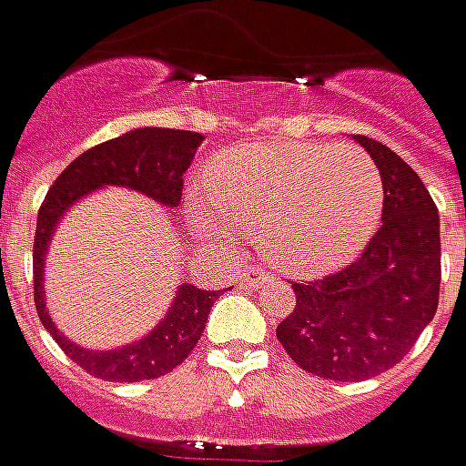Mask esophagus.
Here are the masks:
<instances>
[{
	"mask_svg": "<svg viewBox=\"0 0 466 466\" xmlns=\"http://www.w3.org/2000/svg\"><path fill=\"white\" fill-rule=\"evenodd\" d=\"M272 279V275L267 272V269H262V267H244V269H239V275H237V282L242 285V288H262V285H267Z\"/></svg>",
	"mask_w": 466,
	"mask_h": 466,
	"instance_id": "esophagus-1",
	"label": "esophagus"
}]
</instances>
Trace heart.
Segmentation results:
<instances>
[{"instance_id":"heart-1","label":"heart","mask_w":466,"mask_h":466,"mask_svg":"<svg viewBox=\"0 0 466 466\" xmlns=\"http://www.w3.org/2000/svg\"><path fill=\"white\" fill-rule=\"evenodd\" d=\"M207 197L191 201L201 232L255 234L295 275H323L360 255L383 214V177L353 143H244L207 166Z\"/></svg>"}]
</instances>
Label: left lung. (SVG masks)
Masks as SVG:
<instances>
[{
  "mask_svg": "<svg viewBox=\"0 0 466 466\" xmlns=\"http://www.w3.org/2000/svg\"><path fill=\"white\" fill-rule=\"evenodd\" d=\"M383 177L380 229L356 262L292 282L295 310L278 325L288 356L312 376L363 380L401 360L439 305L441 239L431 194L389 146L356 136Z\"/></svg>",
  "mask_w": 466,
  "mask_h": 466,
  "instance_id": "1",
  "label": "left lung"
}]
</instances>
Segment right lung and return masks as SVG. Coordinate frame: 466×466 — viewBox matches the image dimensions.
I'll list each match as a JSON object with an SVG mask.
<instances>
[{"instance_id":"right-lung-1","label":"right lung","mask_w":466,"mask_h":466,"mask_svg":"<svg viewBox=\"0 0 466 466\" xmlns=\"http://www.w3.org/2000/svg\"><path fill=\"white\" fill-rule=\"evenodd\" d=\"M201 133L174 131V128H138L118 136L113 141L100 143L80 154L65 168L42 201L32 247V275H35V305L42 325L60 343L67 356L90 376L118 383H136L164 376L181 366L199 343L204 325L219 289H201L197 285H181L171 310L154 333L133 346L96 353L87 348L70 343L52 325L45 310V289H42V267L45 249L50 242L52 229L63 211L87 191L106 184L131 187L146 197L161 201L166 207H177L184 191V174L197 156Z\"/></svg>"}]
</instances>
